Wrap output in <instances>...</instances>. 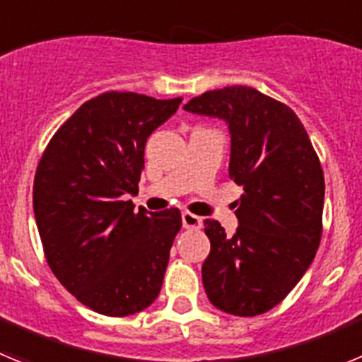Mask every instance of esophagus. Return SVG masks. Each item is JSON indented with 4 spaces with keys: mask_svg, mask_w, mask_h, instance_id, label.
Returning <instances> with one entry per match:
<instances>
[{
    "mask_svg": "<svg viewBox=\"0 0 362 362\" xmlns=\"http://www.w3.org/2000/svg\"><path fill=\"white\" fill-rule=\"evenodd\" d=\"M181 219H183L185 228L197 230V228H201V225H203V219H201L199 216H194V214H190V212L181 214Z\"/></svg>",
    "mask_w": 362,
    "mask_h": 362,
    "instance_id": "esophagus-1",
    "label": "esophagus"
}]
</instances>
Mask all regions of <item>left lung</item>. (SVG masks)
I'll use <instances>...</instances> for the list:
<instances>
[{
  "label": "left lung",
  "mask_w": 362,
  "mask_h": 362,
  "mask_svg": "<svg viewBox=\"0 0 362 362\" xmlns=\"http://www.w3.org/2000/svg\"><path fill=\"white\" fill-rule=\"evenodd\" d=\"M183 108L225 121L228 175L243 187L232 238L217 221H204V292L216 308L254 317L279 305L315 257L325 204L321 163L296 112L252 86L204 92Z\"/></svg>",
  "instance_id": "1"
}]
</instances>
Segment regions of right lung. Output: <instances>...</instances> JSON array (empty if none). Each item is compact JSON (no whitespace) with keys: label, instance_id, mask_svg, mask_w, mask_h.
Listing matches in <instances>:
<instances>
[{"label":"right lung","instance_id":"1","mask_svg":"<svg viewBox=\"0 0 362 362\" xmlns=\"http://www.w3.org/2000/svg\"><path fill=\"white\" fill-rule=\"evenodd\" d=\"M181 98L107 92L54 134L34 179V217L50 270L79 303L110 317L141 312L159 296L177 209L134 210L150 134Z\"/></svg>","mask_w":362,"mask_h":362}]
</instances>
